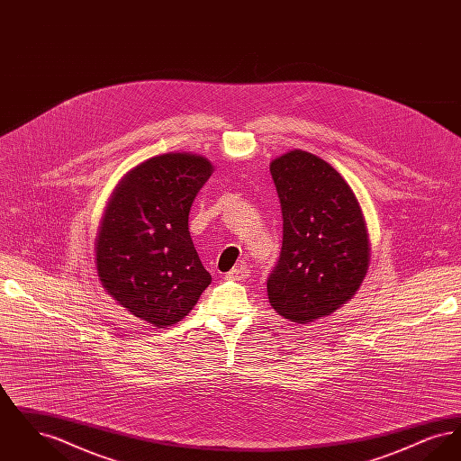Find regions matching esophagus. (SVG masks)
<instances>
[{
    "instance_id": "obj_1",
    "label": "esophagus",
    "mask_w": 461,
    "mask_h": 461,
    "mask_svg": "<svg viewBox=\"0 0 461 461\" xmlns=\"http://www.w3.org/2000/svg\"><path fill=\"white\" fill-rule=\"evenodd\" d=\"M249 267L245 266H239V267H233L230 273H226V280H233V282H240V280H247L249 278Z\"/></svg>"
}]
</instances>
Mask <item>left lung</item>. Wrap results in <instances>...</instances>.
I'll return each mask as SVG.
<instances>
[{
  "label": "left lung",
  "mask_w": 461,
  "mask_h": 461,
  "mask_svg": "<svg viewBox=\"0 0 461 461\" xmlns=\"http://www.w3.org/2000/svg\"><path fill=\"white\" fill-rule=\"evenodd\" d=\"M284 243L267 278L271 307L307 325L351 301L370 264V237L349 183L327 160L290 150L271 160Z\"/></svg>",
  "instance_id": "left-lung-1"
}]
</instances>
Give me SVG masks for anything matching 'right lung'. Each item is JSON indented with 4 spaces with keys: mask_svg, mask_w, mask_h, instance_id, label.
<instances>
[{
    "mask_svg": "<svg viewBox=\"0 0 461 461\" xmlns=\"http://www.w3.org/2000/svg\"><path fill=\"white\" fill-rule=\"evenodd\" d=\"M212 171L202 155H157L126 173L105 207L95 243L98 280L157 329L188 316L212 280L188 231L190 207Z\"/></svg>",
    "mask_w": 461,
    "mask_h": 461,
    "instance_id": "1",
    "label": "right lung"
}]
</instances>
